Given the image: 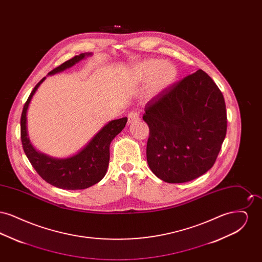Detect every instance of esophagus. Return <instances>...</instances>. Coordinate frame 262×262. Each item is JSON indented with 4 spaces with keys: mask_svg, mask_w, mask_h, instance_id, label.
<instances>
[{
    "mask_svg": "<svg viewBox=\"0 0 262 262\" xmlns=\"http://www.w3.org/2000/svg\"><path fill=\"white\" fill-rule=\"evenodd\" d=\"M127 119H128V124L137 122L139 120V114L137 112H129L127 115Z\"/></svg>",
    "mask_w": 262,
    "mask_h": 262,
    "instance_id": "esophagus-1",
    "label": "esophagus"
}]
</instances>
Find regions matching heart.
Returning a JSON list of instances; mask_svg holds the SVG:
<instances>
[{
    "mask_svg": "<svg viewBox=\"0 0 262 262\" xmlns=\"http://www.w3.org/2000/svg\"><path fill=\"white\" fill-rule=\"evenodd\" d=\"M135 75L139 80H150V90L152 92H159L171 85L176 80L178 74L172 64L159 60H148L137 66Z\"/></svg>",
    "mask_w": 262,
    "mask_h": 262,
    "instance_id": "1",
    "label": "heart"
}]
</instances>
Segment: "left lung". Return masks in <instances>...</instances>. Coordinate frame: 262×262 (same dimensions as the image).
<instances>
[{"instance_id":"8db88e82","label":"left lung","mask_w":262,"mask_h":262,"mask_svg":"<svg viewBox=\"0 0 262 262\" xmlns=\"http://www.w3.org/2000/svg\"><path fill=\"white\" fill-rule=\"evenodd\" d=\"M146 157L166 183L194 180L213 167L227 133L224 96L202 70L163 89L145 105Z\"/></svg>"}]
</instances>
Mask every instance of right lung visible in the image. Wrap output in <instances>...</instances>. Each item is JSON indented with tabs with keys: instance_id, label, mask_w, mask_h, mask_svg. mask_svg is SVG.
<instances>
[{
	"instance_id": "1",
	"label": "right lung",
	"mask_w": 262,
	"mask_h": 262,
	"mask_svg": "<svg viewBox=\"0 0 262 262\" xmlns=\"http://www.w3.org/2000/svg\"><path fill=\"white\" fill-rule=\"evenodd\" d=\"M85 57L82 53L75 56L71 60L62 62L53 69L48 75H54L74 66L75 62ZM45 79L43 77L26 100L20 118V139L25 155L35 169L37 174L48 184L62 189H83L100 182L107 172L110 160V143L113 138L120 134L125 127L127 118L111 121L92 138L88 145L67 159H54L32 147L26 133V111L33 94L40 83Z\"/></svg>"
}]
</instances>
